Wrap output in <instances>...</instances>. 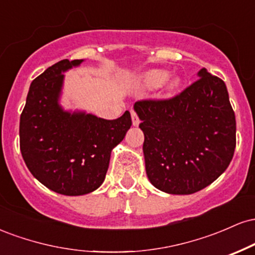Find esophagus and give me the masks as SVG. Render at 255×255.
Instances as JSON below:
<instances>
[{
  "mask_svg": "<svg viewBox=\"0 0 255 255\" xmlns=\"http://www.w3.org/2000/svg\"><path fill=\"white\" fill-rule=\"evenodd\" d=\"M130 115H131V124H133L134 127H137V126H139V124H140V121H139V119H137L135 111L131 110Z\"/></svg>",
  "mask_w": 255,
  "mask_h": 255,
  "instance_id": "esophagus-1",
  "label": "esophagus"
}]
</instances>
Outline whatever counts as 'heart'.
<instances>
[{"label":"heart","instance_id":"heart-1","mask_svg":"<svg viewBox=\"0 0 255 255\" xmlns=\"http://www.w3.org/2000/svg\"><path fill=\"white\" fill-rule=\"evenodd\" d=\"M136 83L141 89L146 90L158 89L163 85L166 95H172L181 87L182 79L178 75H170L169 77L168 72L163 71V69H150V71L142 73L137 78Z\"/></svg>","mask_w":255,"mask_h":255}]
</instances>
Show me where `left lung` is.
<instances>
[{
  "mask_svg": "<svg viewBox=\"0 0 255 255\" xmlns=\"http://www.w3.org/2000/svg\"><path fill=\"white\" fill-rule=\"evenodd\" d=\"M169 101L134 104L145 140L150 182L168 194H193L227 170L236 146V121L224 81L206 68Z\"/></svg>",
  "mask_w": 255,
  "mask_h": 255,
  "instance_id": "obj_1",
  "label": "left lung"
}]
</instances>
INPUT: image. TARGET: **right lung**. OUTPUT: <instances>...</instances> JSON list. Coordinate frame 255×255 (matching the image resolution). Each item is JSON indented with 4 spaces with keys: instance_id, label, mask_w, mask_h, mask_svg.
<instances>
[{
    "instance_id": "add662e5",
    "label": "right lung",
    "mask_w": 255,
    "mask_h": 255,
    "mask_svg": "<svg viewBox=\"0 0 255 255\" xmlns=\"http://www.w3.org/2000/svg\"><path fill=\"white\" fill-rule=\"evenodd\" d=\"M85 60H62L31 83L20 116V151L31 174L63 195L89 194L104 182L111 151L131 126L130 113L104 120L61 104L64 73Z\"/></svg>"
}]
</instances>
